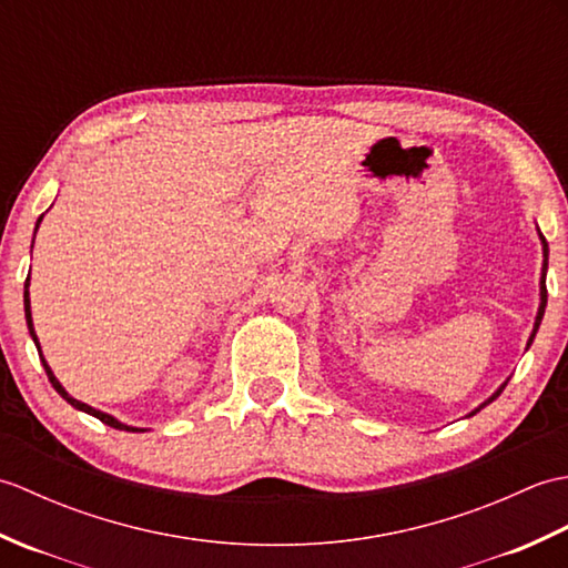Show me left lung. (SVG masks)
<instances>
[{
  "label": "left lung",
  "instance_id": "8db88e82",
  "mask_svg": "<svg viewBox=\"0 0 568 568\" xmlns=\"http://www.w3.org/2000/svg\"><path fill=\"white\" fill-rule=\"evenodd\" d=\"M541 236V234H539ZM541 244H545V268H541V303H539V312H537V320H535V329H532V336H529V342H527V346L529 344H532V339H535V334H537V329H539V324H541V317H545V307H547V258H549V246H547V239L545 236H541ZM505 385H508V383H503L500 385V388L496 390V393H493V397H488V400L484 403V405H480L478 409H484L488 403H493V400H496V397L505 390ZM478 409H476V413H478ZM476 413H470V415H476Z\"/></svg>",
  "mask_w": 568,
  "mask_h": 568
}]
</instances>
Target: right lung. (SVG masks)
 I'll list each match as a JSON object with an SVG mask.
<instances>
[{
	"label": "right lung",
	"instance_id": "add662e5",
	"mask_svg": "<svg viewBox=\"0 0 568 568\" xmlns=\"http://www.w3.org/2000/svg\"><path fill=\"white\" fill-rule=\"evenodd\" d=\"M41 222V220H39ZM36 229H39V224H36ZM23 312H27V324H29V332H31V336H33V342H36V348H39V356H41V346H39V339H36V332H33V322H31V300H29V277H27V285H23ZM43 361V368H45V376H48V381H51V385L53 388L58 390V395H63L65 400L72 405V407H78V409H82V413H88V415H92V417H98L100 422H104V425H110V427H114V429H124V432H143V429H136V427H129V425H122V422L119 419H114L112 415H106V413H100V409H94V407H90V405H84V403H80V400H75V397H70L68 393H65V388L63 385L58 383V378L53 376V371L48 368V364H45V358H41Z\"/></svg>",
	"mask_w": 568,
	"mask_h": 568
}]
</instances>
